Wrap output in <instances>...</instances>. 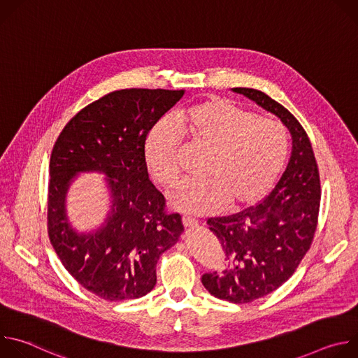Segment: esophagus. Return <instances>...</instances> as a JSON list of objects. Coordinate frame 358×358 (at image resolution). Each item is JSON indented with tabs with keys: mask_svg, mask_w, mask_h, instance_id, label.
Instances as JSON below:
<instances>
[{
	"mask_svg": "<svg viewBox=\"0 0 358 358\" xmlns=\"http://www.w3.org/2000/svg\"><path fill=\"white\" fill-rule=\"evenodd\" d=\"M182 225H184L185 228H196V227H198V221L194 220V218H191V217H184V218H182Z\"/></svg>",
	"mask_w": 358,
	"mask_h": 358,
	"instance_id": "esophagus-1",
	"label": "esophagus"
}]
</instances>
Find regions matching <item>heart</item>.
I'll return each mask as SVG.
<instances>
[{"instance_id":"b5f03b06","label":"heart","mask_w":358,"mask_h":358,"mask_svg":"<svg viewBox=\"0 0 358 358\" xmlns=\"http://www.w3.org/2000/svg\"><path fill=\"white\" fill-rule=\"evenodd\" d=\"M178 136L210 148L201 176L181 181L170 192V207L188 215H211L261 201L278 181L289 151L285 126L225 99H208L176 113L150 133L144 145L148 173L170 185L178 176Z\"/></svg>"}]
</instances>
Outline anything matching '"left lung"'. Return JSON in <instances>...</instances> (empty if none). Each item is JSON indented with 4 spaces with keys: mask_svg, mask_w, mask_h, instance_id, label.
I'll list each match as a JSON object with an SVG mask.
<instances>
[{
    "mask_svg": "<svg viewBox=\"0 0 358 358\" xmlns=\"http://www.w3.org/2000/svg\"><path fill=\"white\" fill-rule=\"evenodd\" d=\"M232 90L275 115L292 136L289 163L272 192L257 207L207 221L225 268L203 273L201 282L213 296L238 304L272 293L294 273L317 227L320 177L310 140L287 109L261 90Z\"/></svg>",
    "mask_w": 358,
    "mask_h": 358,
    "instance_id": "8db88e82",
    "label": "left lung"
}]
</instances>
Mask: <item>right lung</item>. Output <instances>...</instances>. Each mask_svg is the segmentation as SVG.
Instances as JSON below:
<instances>
[{"label": "right lung", "mask_w": 358, "mask_h": 358, "mask_svg": "<svg viewBox=\"0 0 358 358\" xmlns=\"http://www.w3.org/2000/svg\"><path fill=\"white\" fill-rule=\"evenodd\" d=\"M185 90L123 89L82 109L59 134L49 163L48 234L65 269L108 301L138 299L157 282L162 253L184 231L166 214L163 194L148 180V131ZM83 172L106 176L111 206L96 230L79 233L69 221L66 196Z\"/></svg>", "instance_id": "add662e5"}]
</instances>
